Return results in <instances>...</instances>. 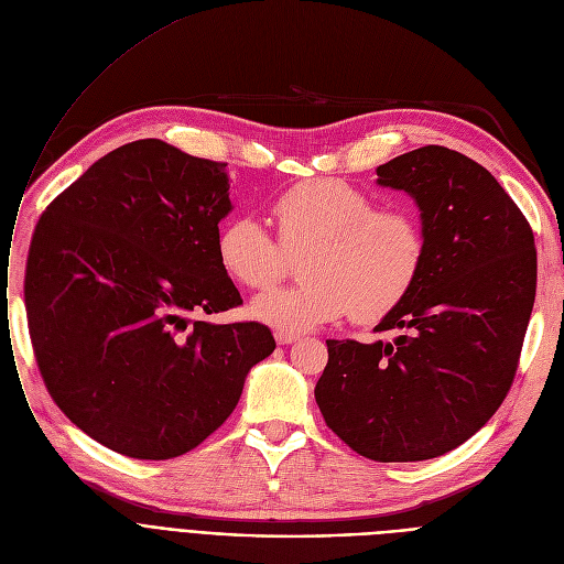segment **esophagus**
I'll list each match as a JSON object with an SVG mask.
<instances>
[{
	"instance_id": "esophagus-1",
	"label": "esophagus",
	"mask_w": 564,
	"mask_h": 564,
	"mask_svg": "<svg viewBox=\"0 0 564 564\" xmlns=\"http://www.w3.org/2000/svg\"><path fill=\"white\" fill-rule=\"evenodd\" d=\"M297 339H301V337L293 335V333H284V329H278V333H275V341H278L280 346H289V344H295Z\"/></svg>"
}]
</instances>
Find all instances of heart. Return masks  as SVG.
<instances>
[{"label": "heart", "mask_w": 564, "mask_h": 564, "mask_svg": "<svg viewBox=\"0 0 564 564\" xmlns=\"http://www.w3.org/2000/svg\"><path fill=\"white\" fill-rule=\"evenodd\" d=\"M278 239L259 218L225 220L216 237L223 271L246 289H269L303 257V284L257 295L250 314L284 333H305L352 316L378 323L416 284L427 239L421 218L405 207L378 209V200L344 180L297 182L273 203Z\"/></svg>", "instance_id": "b5f03b06"}]
</instances>
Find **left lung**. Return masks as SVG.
<instances>
[{
	"instance_id": "left-lung-1",
	"label": "left lung",
	"mask_w": 564,
	"mask_h": 564,
	"mask_svg": "<svg viewBox=\"0 0 564 564\" xmlns=\"http://www.w3.org/2000/svg\"><path fill=\"white\" fill-rule=\"evenodd\" d=\"M376 173L419 205L425 263L376 325L393 341H325L314 395L359 455L419 462L465 444L508 395L535 303V237L494 175L455 150L425 145Z\"/></svg>"
}]
</instances>
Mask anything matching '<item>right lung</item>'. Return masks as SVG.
Masks as SVG:
<instances>
[{
	"mask_svg": "<svg viewBox=\"0 0 564 564\" xmlns=\"http://www.w3.org/2000/svg\"><path fill=\"white\" fill-rule=\"evenodd\" d=\"M225 165L159 139L127 143L36 225L24 303L41 376L65 416L127 457L203 444L275 350L267 325L203 318L243 305L216 254Z\"/></svg>",
	"mask_w": 564,
	"mask_h": 564,
	"instance_id": "obj_1",
	"label": "right lung"
}]
</instances>
